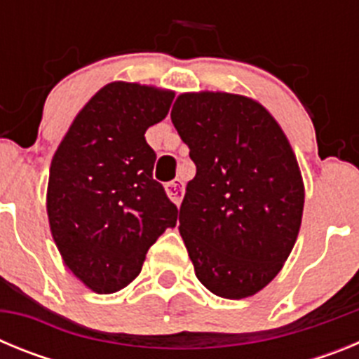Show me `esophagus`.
Wrapping results in <instances>:
<instances>
[{"label":"esophagus","instance_id":"obj_1","mask_svg":"<svg viewBox=\"0 0 359 359\" xmlns=\"http://www.w3.org/2000/svg\"><path fill=\"white\" fill-rule=\"evenodd\" d=\"M165 190H167L169 198L172 199L176 205H180L183 199V194H185V183H183L182 180H172V182H169L165 185Z\"/></svg>","mask_w":359,"mask_h":359}]
</instances>
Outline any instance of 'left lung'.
<instances>
[{"mask_svg": "<svg viewBox=\"0 0 359 359\" xmlns=\"http://www.w3.org/2000/svg\"><path fill=\"white\" fill-rule=\"evenodd\" d=\"M170 118L196 163L180 207L196 277L217 297L255 294L277 277L302 221L290 142L261 104L241 95H180Z\"/></svg>", "mask_w": 359, "mask_h": 359, "instance_id": "obj_1", "label": "left lung"}]
</instances>
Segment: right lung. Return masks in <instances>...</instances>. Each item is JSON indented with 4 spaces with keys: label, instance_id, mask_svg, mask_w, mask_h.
Returning a JSON list of instances; mask_svg holds the SVG:
<instances>
[{
    "label": "right lung",
    "instance_id": "1",
    "mask_svg": "<svg viewBox=\"0 0 359 359\" xmlns=\"http://www.w3.org/2000/svg\"><path fill=\"white\" fill-rule=\"evenodd\" d=\"M174 95L115 82L73 120L50 167V228L65 264L97 293L138 277L145 253L177 207L152 177L156 152L145 131L167 116Z\"/></svg>",
    "mask_w": 359,
    "mask_h": 359
}]
</instances>
